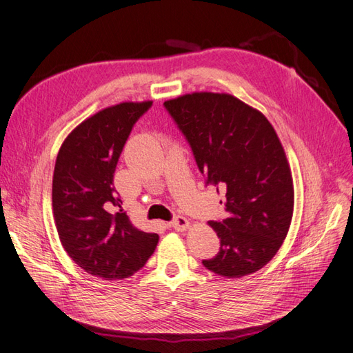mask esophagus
Wrapping results in <instances>:
<instances>
[{
	"label": "esophagus",
	"instance_id": "34e87169",
	"mask_svg": "<svg viewBox=\"0 0 353 353\" xmlns=\"http://www.w3.org/2000/svg\"><path fill=\"white\" fill-rule=\"evenodd\" d=\"M170 227H172L176 231H184V230H187L190 227V222L184 216H176L172 222H170Z\"/></svg>",
	"mask_w": 353,
	"mask_h": 353
}]
</instances>
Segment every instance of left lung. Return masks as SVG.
Listing matches in <instances>:
<instances>
[{
  "label": "left lung",
  "instance_id": "8db88e82",
  "mask_svg": "<svg viewBox=\"0 0 353 353\" xmlns=\"http://www.w3.org/2000/svg\"><path fill=\"white\" fill-rule=\"evenodd\" d=\"M184 134L206 184L223 191L228 213L209 221L221 240L205 268L240 279L279 252L293 216L290 166L266 117L230 94L193 92L163 103Z\"/></svg>",
  "mask_w": 353,
  "mask_h": 353
}]
</instances>
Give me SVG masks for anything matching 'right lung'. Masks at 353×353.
Returning <instances> with one entry per match:
<instances>
[{
    "instance_id": "right-lung-1",
    "label": "right lung",
    "mask_w": 353,
    "mask_h": 353,
    "mask_svg": "<svg viewBox=\"0 0 353 353\" xmlns=\"http://www.w3.org/2000/svg\"><path fill=\"white\" fill-rule=\"evenodd\" d=\"M152 101L121 103L78 125L61 144L52 175V213L61 245L83 271L122 280L153 254L159 236L132 225L113 175L135 122Z\"/></svg>"
}]
</instances>
